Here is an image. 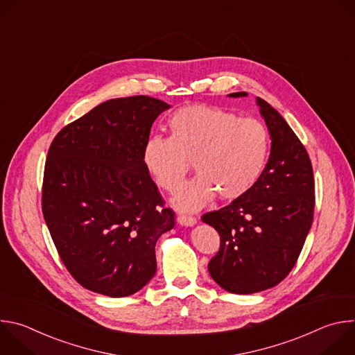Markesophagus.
<instances>
[{"label":"esophagus","mask_w":355,"mask_h":355,"mask_svg":"<svg viewBox=\"0 0 355 355\" xmlns=\"http://www.w3.org/2000/svg\"><path fill=\"white\" fill-rule=\"evenodd\" d=\"M178 223L182 225V226H193V225H196V219L193 216L180 215L178 216Z\"/></svg>","instance_id":"34e87169"}]
</instances>
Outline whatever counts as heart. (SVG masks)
Masks as SVG:
<instances>
[{
    "instance_id": "heart-1",
    "label": "heart",
    "mask_w": 355,
    "mask_h": 355,
    "mask_svg": "<svg viewBox=\"0 0 355 355\" xmlns=\"http://www.w3.org/2000/svg\"><path fill=\"white\" fill-rule=\"evenodd\" d=\"M170 137L146 140L141 162L155 182L173 192L192 162L198 175L174 195L180 211H198L219 193L223 200L247 195L260 181L270 156V133L263 122L207 105L178 110L168 119Z\"/></svg>"
}]
</instances>
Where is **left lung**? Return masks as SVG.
Instances as JSON below:
<instances>
[{"instance_id": "obj_1", "label": "left lung", "mask_w": 355, "mask_h": 355, "mask_svg": "<svg viewBox=\"0 0 355 355\" xmlns=\"http://www.w3.org/2000/svg\"><path fill=\"white\" fill-rule=\"evenodd\" d=\"M257 105L271 137L266 170L247 195L202 216L220 236L209 274L225 291L239 295L272 288L291 272L315 211L313 168L306 148L278 111L259 96Z\"/></svg>"}]
</instances>
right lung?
Returning a JSON list of instances; mask_svg holds the SVG:
<instances>
[{
  "instance_id": "add662e5",
  "label": "right lung",
  "mask_w": 355,
  "mask_h": 355,
  "mask_svg": "<svg viewBox=\"0 0 355 355\" xmlns=\"http://www.w3.org/2000/svg\"><path fill=\"white\" fill-rule=\"evenodd\" d=\"M164 101L115 98L64 126L50 144L43 218L59 256L84 288L122 297L157 270L156 243L175 225L141 151Z\"/></svg>"
}]
</instances>
